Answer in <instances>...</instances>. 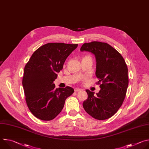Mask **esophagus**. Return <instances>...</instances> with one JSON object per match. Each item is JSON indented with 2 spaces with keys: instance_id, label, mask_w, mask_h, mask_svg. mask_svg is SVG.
<instances>
[{
  "instance_id": "esophagus-1",
  "label": "esophagus",
  "mask_w": 149,
  "mask_h": 149,
  "mask_svg": "<svg viewBox=\"0 0 149 149\" xmlns=\"http://www.w3.org/2000/svg\"><path fill=\"white\" fill-rule=\"evenodd\" d=\"M81 90H82V89H79V88H76L74 89L75 92H78V91H79Z\"/></svg>"
}]
</instances>
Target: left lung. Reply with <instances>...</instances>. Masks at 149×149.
<instances>
[{
  "mask_svg": "<svg viewBox=\"0 0 149 149\" xmlns=\"http://www.w3.org/2000/svg\"><path fill=\"white\" fill-rule=\"evenodd\" d=\"M80 51L93 54L96 59L95 75L101 90H86L88 98L83 107L93 118L104 120L114 116L121 106L129 85L128 68L121 54L109 44L97 41L85 43Z\"/></svg>",
  "mask_w": 149,
  "mask_h": 149,
  "instance_id": "obj_1",
  "label": "left lung"
}]
</instances>
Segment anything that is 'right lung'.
Here are the masks:
<instances>
[{"label": "right lung", "mask_w": 149, "mask_h": 149, "mask_svg": "<svg viewBox=\"0 0 149 149\" xmlns=\"http://www.w3.org/2000/svg\"><path fill=\"white\" fill-rule=\"evenodd\" d=\"M78 44L48 43L36 49L24 68L22 85L28 107L36 118L49 121L62 111L74 91L70 87L55 88L54 81Z\"/></svg>", "instance_id": "obj_1"}]
</instances>
